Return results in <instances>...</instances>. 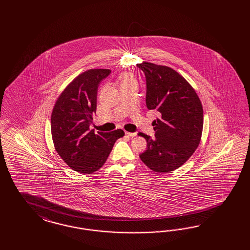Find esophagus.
Returning a JSON list of instances; mask_svg holds the SVG:
<instances>
[{
	"instance_id": "34e87169",
	"label": "esophagus",
	"mask_w": 250,
	"mask_h": 250,
	"mask_svg": "<svg viewBox=\"0 0 250 250\" xmlns=\"http://www.w3.org/2000/svg\"><path fill=\"white\" fill-rule=\"evenodd\" d=\"M125 135L127 136H136V133H129V132H125Z\"/></svg>"
}]
</instances>
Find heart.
<instances>
[{
  "mask_svg": "<svg viewBox=\"0 0 250 250\" xmlns=\"http://www.w3.org/2000/svg\"><path fill=\"white\" fill-rule=\"evenodd\" d=\"M131 82H135L134 81V79L132 78V76L128 75V74H126V75L124 76L123 77V83H131Z\"/></svg>",
  "mask_w": 250,
  "mask_h": 250,
  "instance_id": "obj_1",
  "label": "heart"
}]
</instances>
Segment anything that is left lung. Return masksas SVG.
Instances as JSON below:
<instances>
[{
  "instance_id": "obj_1",
  "label": "left lung",
  "mask_w": 250,
  "mask_h": 250,
  "mask_svg": "<svg viewBox=\"0 0 250 250\" xmlns=\"http://www.w3.org/2000/svg\"><path fill=\"white\" fill-rule=\"evenodd\" d=\"M146 78V104L161 114L153 121L155 137L138 133L146 140L139 155L150 169L167 173L183 165L200 144L204 111L193 88L177 71L149 62L137 64Z\"/></svg>"
}]
</instances>
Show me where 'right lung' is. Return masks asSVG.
I'll use <instances>...</instances> for the list:
<instances>
[{"label":"right lung","mask_w":250,"mask_h":250,"mask_svg":"<svg viewBox=\"0 0 250 250\" xmlns=\"http://www.w3.org/2000/svg\"><path fill=\"white\" fill-rule=\"evenodd\" d=\"M111 70L90 69L78 76L61 93L51 114L54 146L61 159L80 173L90 174L105 163L122 129L94 132L90 129L96 113L99 85Z\"/></svg>","instance_id":"obj_1"}]
</instances>
